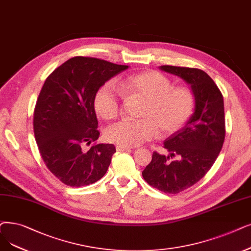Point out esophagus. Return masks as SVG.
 <instances>
[{"label":"esophagus","instance_id":"34e87169","mask_svg":"<svg viewBox=\"0 0 251 251\" xmlns=\"http://www.w3.org/2000/svg\"><path fill=\"white\" fill-rule=\"evenodd\" d=\"M116 150L118 151H131V148H127V147H123V146H117L116 147Z\"/></svg>","mask_w":251,"mask_h":251}]
</instances>
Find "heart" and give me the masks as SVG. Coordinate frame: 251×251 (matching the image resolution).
Wrapping results in <instances>:
<instances>
[{"label": "heart", "mask_w": 251, "mask_h": 251, "mask_svg": "<svg viewBox=\"0 0 251 251\" xmlns=\"http://www.w3.org/2000/svg\"><path fill=\"white\" fill-rule=\"evenodd\" d=\"M97 90L94 108L104 120L116 119L121 108L122 94L144 100L137 121L123 120L108 127L105 138L123 147H136L154 137L157 128L161 135H169L186 124L193 114L195 96L188 87H173L169 78L158 72L131 75Z\"/></svg>", "instance_id": "obj_1"}]
</instances>
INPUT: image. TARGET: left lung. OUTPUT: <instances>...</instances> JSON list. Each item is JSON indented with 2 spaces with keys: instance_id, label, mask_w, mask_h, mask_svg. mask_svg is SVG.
<instances>
[{
  "instance_id": "left-lung-1",
  "label": "left lung",
  "mask_w": 251,
  "mask_h": 251,
  "mask_svg": "<svg viewBox=\"0 0 251 251\" xmlns=\"http://www.w3.org/2000/svg\"><path fill=\"white\" fill-rule=\"evenodd\" d=\"M159 69L177 75L191 86L195 107L186 125L165 139L164 148L169 155L152 152L143 176L161 192L177 194L198 182L220 154L226 134L224 99L214 81L199 69L172 65ZM176 155L179 159L170 161Z\"/></svg>"
}]
</instances>
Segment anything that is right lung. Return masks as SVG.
I'll list each match as a JSON object with an SVG mask.
<instances>
[{
    "instance_id": "obj_1",
    "label": "right lung",
    "mask_w": 251,
    "mask_h": 251,
    "mask_svg": "<svg viewBox=\"0 0 251 251\" xmlns=\"http://www.w3.org/2000/svg\"><path fill=\"white\" fill-rule=\"evenodd\" d=\"M99 58L75 56L46 79L34 112V132L48 169L70 187L100 180L107 171L116 148L112 144L83 146L97 140L95 94L106 81L127 70Z\"/></svg>"
}]
</instances>
